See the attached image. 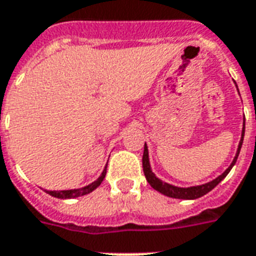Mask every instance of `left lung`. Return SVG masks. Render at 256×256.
Instances as JSON below:
<instances>
[{
  "mask_svg": "<svg viewBox=\"0 0 256 256\" xmlns=\"http://www.w3.org/2000/svg\"><path fill=\"white\" fill-rule=\"evenodd\" d=\"M238 88V86H236ZM244 124L246 120H243V128H242V136H240V142L238 145V150L235 157L232 160L231 165L226 169V170L219 176L216 177L214 180L210 181V182H206V184L202 185H196V186H188V188H181V186H176V185L168 184L165 181L160 180L157 176L154 174L153 170H152V166H150V161H149V150H148V146L145 144V148H144V156H142V166H144V173H145V177L148 182L152 185V188L156 189L157 192L162 193L164 196H168V198H181V200H194V198H198L206 194L208 192H210L212 189L219 184L220 181L226 178V176L230 173V170L232 169V166L235 165L238 160V156L240 153L242 149V144H243V138H244Z\"/></svg>",
  "mask_w": 256,
  "mask_h": 256,
  "instance_id": "1",
  "label": "left lung"
}]
</instances>
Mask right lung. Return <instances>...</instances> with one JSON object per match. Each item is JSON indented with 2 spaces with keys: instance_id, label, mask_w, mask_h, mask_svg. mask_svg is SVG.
Wrapping results in <instances>:
<instances>
[{
  "instance_id": "obj_1",
  "label": "right lung",
  "mask_w": 256,
  "mask_h": 256,
  "mask_svg": "<svg viewBox=\"0 0 256 256\" xmlns=\"http://www.w3.org/2000/svg\"><path fill=\"white\" fill-rule=\"evenodd\" d=\"M106 168L107 166H104L102 174L99 176L96 180L94 181V182H91V184L86 185L83 188L67 189V190H46V192L56 198H80V196H84V194H88V193L95 190L99 185L102 184V181L104 180V176H106Z\"/></svg>"
}]
</instances>
